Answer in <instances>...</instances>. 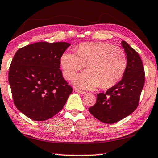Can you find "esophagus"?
I'll return each mask as SVG.
<instances>
[{"label": "esophagus", "mask_w": 158, "mask_h": 158, "mask_svg": "<svg viewBox=\"0 0 158 158\" xmlns=\"http://www.w3.org/2000/svg\"><path fill=\"white\" fill-rule=\"evenodd\" d=\"M76 91H77V93H80V94H82V95L85 94V91H82V90H78V89H77Z\"/></svg>", "instance_id": "esophagus-1"}]
</instances>
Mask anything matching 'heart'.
<instances>
[{
    "mask_svg": "<svg viewBox=\"0 0 158 158\" xmlns=\"http://www.w3.org/2000/svg\"><path fill=\"white\" fill-rule=\"evenodd\" d=\"M126 54L121 48L105 42H87L77 47L76 53H64L60 65L66 79L74 78L77 73L86 67V71L73 80L74 86L90 90L100 85L109 89L118 84L127 68Z\"/></svg>",
    "mask_w": 158,
    "mask_h": 158,
    "instance_id": "obj_1",
    "label": "heart"
}]
</instances>
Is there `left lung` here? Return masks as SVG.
<instances>
[{"label": "left lung", "mask_w": 158, "mask_h": 158, "mask_svg": "<svg viewBox=\"0 0 158 158\" xmlns=\"http://www.w3.org/2000/svg\"><path fill=\"white\" fill-rule=\"evenodd\" d=\"M121 45L127 56V68L118 84L97 95V101L89 108L95 118L105 123L118 122L129 116L137 109L142 91L145 73L138 53L126 42Z\"/></svg>", "instance_id": "8db88e82"}]
</instances>
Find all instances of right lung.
I'll list each match as a JSON object with an SVG mask.
<instances>
[{
  "mask_svg": "<svg viewBox=\"0 0 158 158\" xmlns=\"http://www.w3.org/2000/svg\"><path fill=\"white\" fill-rule=\"evenodd\" d=\"M69 46L68 42H39L15 54L9 84L16 107L29 118L43 121L52 118L73 92L60 69V58Z\"/></svg>",
  "mask_w": 158,
  "mask_h": 158,
  "instance_id": "add662e5",
  "label": "right lung"
}]
</instances>
